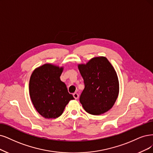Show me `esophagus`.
<instances>
[{"label": "esophagus", "mask_w": 153, "mask_h": 153, "mask_svg": "<svg viewBox=\"0 0 153 153\" xmlns=\"http://www.w3.org/2000/svg\"><path fill=\"white\" fill-rule=\"evenodd\" d=\"M73 96H74V98L75 99H77L78 98H79V94L77 93H74L73 94Z\"/></svg>", "instance_id": "34e87169"}]
</instances>
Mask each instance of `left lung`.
Listing matches in <instances>:
<instances>
[{
    "instance_id": "left-lung-1",
    "label": "left lung",
    "mask_w": 153,
    "mask_h": 153,
    "mask_svg": "<svg viewBox=\"0 0 153 153\" xmlns=\"http://www.w3.org/2000/svg\"><path fill=\"white\" fill-rule=\"evenodd\" d=\"M85 88L79 101L88 114L98 115L110 110L119 93V81L114 67L105 56H97L78 64Z\"/></svg>"
}]
</instances>
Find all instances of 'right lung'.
Here are the masks:
<instances>
[{
	"label": "right lung",
	"instance_id": "obj_1",
	"mask_svg": "<svg viewBox=\"0 0 153 153\" xmlns=\"http://www.w3.org/2000/svg\"><path fill=\"white\" fill-rule=\"evenodd\" d=\"M64 67L45 64L33 71L29 83L30 96L36 111L45 118H56L72 100L65 84L60 80Z\"/></svg>",
	"mask_w": 153,
	"mask_h": 153
}]
</instances>
